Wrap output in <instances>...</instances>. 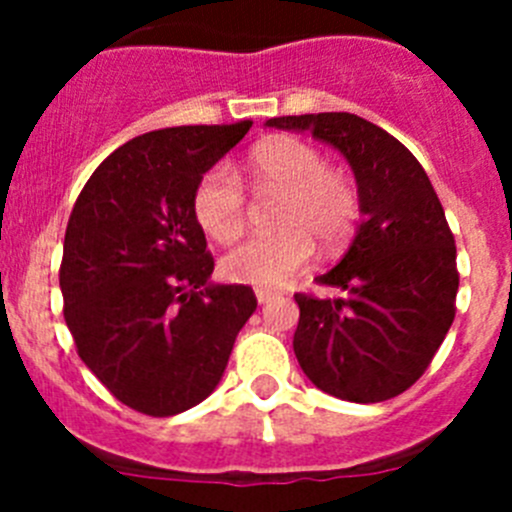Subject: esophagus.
Listing matches in <instances>:
<instances>
[{"instance_id":"obj_1","label":"esophagus","mask_w":512,"mask_h":512,"mask_svg":"<svg viewBox=\"0 0 512 512\" xmlns=\"http://www.w3.org/2000/svg\"><path fill=\"white\" fill-rule=\"evenodd\" d=\"M256 300H259V305H266V302L274 300V292L271 289H256Z\"/></svg>"}]
</instances>
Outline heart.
<instances>
[{
	"label": "heart",
	"instance_id": "1",
	"mask_svg": "<svg viewBox=\"0 0 512 512\" xmlns=\"http://www.w3.org/2000/svg\"><path fill=\"white\" fill-rule=\"evenodd\" d=\"M248 176L259 194H279L277 233L253 235L223 259L230 282L282 287L310 264L315 243L333 251L348 241L359 217V194L323 153L295 138H274L248 156ZM194 220L217 243L246 228V192L228 164L202 174L192 194Z\"/></svg>",
	"mask_w": 512,
	"mask_h": 512
}]
</instances>
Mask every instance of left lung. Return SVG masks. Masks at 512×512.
<instances>
[{
  "mask_svg": "<svg viewBox=\"0 0 512 512\" xmlns=\"http://www.w3.org/2000/svg\"><path fill=\"white\" fill-rule=\"evenodd\" d=\"M269 128L310 133L348 161L364 215L343 259L318 284L341 297L295 295V356L318 390L382 402L420 379L456 315V246L418 158L351 112L287 115Z\"/></svg>",
  "mask_w": 512,
  "mask_h": 512,
  "instance_id": "8db88e82",
  "label": "left lung"
}]
</instances>
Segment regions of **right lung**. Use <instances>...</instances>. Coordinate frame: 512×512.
Masks as SVG:
<instances>
[{"label":"right lung","instance_id":"1","mask_svg":"<svg viewBox=\"0 0 512 512\" xmlns=\"http://www.w3.org/2000/svg\"><path fill=\"white\" fill-rule=\"evenodd\" d=\"M251 122L143 133L104 158L66 225L63 318L89 372L138 413H184L215 392L256 310L246 284H212L194 220L207 169Z\"/></svg>","mask_w":512,"mask_h":512}]
</instances>
